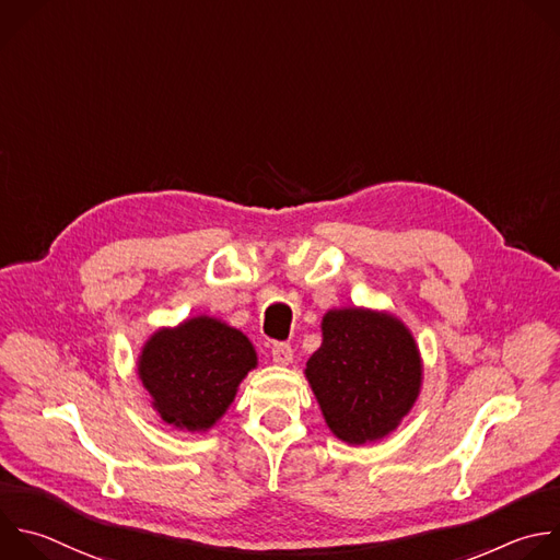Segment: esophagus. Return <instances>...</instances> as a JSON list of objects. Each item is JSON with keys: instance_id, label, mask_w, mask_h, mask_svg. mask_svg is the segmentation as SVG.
<instances>
[{"instance_id": "34e87169", "label": "esophagus", "mask_w": 560, "mask_h": 560, "mask_svg": "<svg viewBox=\"0 0 560 560\" xmlns=\"http://www.w3.org/2000/svg\"><path fill=\"white\" fill-rule=\"evenodd\" d=\"M292 347L290 345H285V342H275L272 345V360L277 362V364H281V366H285V364H290L292 362Z\"/></svg>"}]
</instances>
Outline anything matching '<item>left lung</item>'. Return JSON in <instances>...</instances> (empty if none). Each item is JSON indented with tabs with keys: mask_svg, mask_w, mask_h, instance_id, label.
Returning a JSON list of instances; mask_svg holds the SVG:
<instances>
[{
	"mask_svg": "<svg viewBox=\"0 0 560 560\" xmlns=\"http://www.w3.org/2000/svg\"><path fill=\"white\" fill-rule=\"evenodd\" d=\"M323 342L305 378L329 431L349 446L394 433L422 389V355L394 314L340 307L320 320Z\"/></svg>",
	"mask_w": 560,
	"mask_h": 560,
	"instance_id": "1",
	"label": "left lung"
}]
</instances>
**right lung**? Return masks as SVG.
Returning <instances> with one entry per match:
<instances>
[{"mask_svg":"<svg viewBox=\"0 0 560 560\" xmlns=\"http://www.w3.org/2000/svg\"><path fill=\"white\" fill-rule=\"evenodd\" d=\"M255 366L257 351L248 336L202 314L155 329L140 349L138 378L166 424L205 433L226 413Z\"/></svg>","mask_w":560,"mask_h":560,"instance_id":"1","label":"right lung"}]
</instances>
